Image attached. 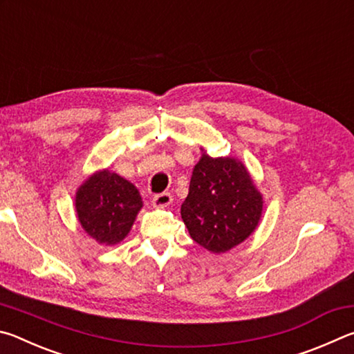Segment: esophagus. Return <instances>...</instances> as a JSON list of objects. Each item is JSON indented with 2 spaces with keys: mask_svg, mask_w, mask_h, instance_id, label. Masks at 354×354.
Segmentation results:
<instances>
[{
  "mask_svg": "<svg viewBox=\"0 0 354 354\" xmlns=\"http://www.w3.org/2000/svg\"><path fill=\"white\" fill-rule=\"evenodd\" d=\"M171 195L169 192H164V194H159V195H154L153 196V206L154 207H167L170 206L171 203Z\"/></svg>",
  "mask_w": 354,
  "mask_h": 354,
  "instance_id": "esophagus-1",
  "label": "esophagus"
}]
</instances>
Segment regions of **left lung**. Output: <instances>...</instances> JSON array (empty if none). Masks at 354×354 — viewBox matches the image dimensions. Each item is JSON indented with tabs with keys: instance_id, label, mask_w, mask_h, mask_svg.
Instances as JSON below:
<instances>
[{
	"instance_id": "left-lung-1",
	"label": "left lung",
	"mask_w": 354,
	"mask_h": 354,
	"mask_svg": "<svg viewBox=\"0 0 354 354\" xmlns=\"http://www.w3.org/2000/svg\"><path fill=\"white\" fill-rule=\"evenodd\" d=\"M263 196L242 160L212 158L201 148L181 217L190 237L214 254L247 241L261 223Z\"/></svg>"
}]
</instances>
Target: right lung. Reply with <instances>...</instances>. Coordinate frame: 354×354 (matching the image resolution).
Returning <instances> with one entry per match:
<instances>
[{"label": "right lung", "instance_id": "obj_1", "mask_svg": "<svg viewBox=\"0 0 354 354\" xmlns=\"http://www.w3.org/2000/svg\"><path fill=\"white\" fill-rule=\"evenodd\" d=\"M142 207L136 185L109 169L92 173L75 195L76 217L84 232L106 247L124 241Z\"/></svg>", "mask_w": 354, "mask_h": 354}]
</instances>
